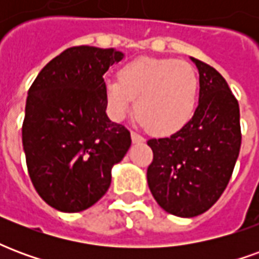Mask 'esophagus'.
Returning a JSON list of instances; mask_svg holds the SVG:
<instances>
[{"label": "esophagus", "mask_w": 259, "mask_h": 259, "mask_svg": "<svg viewBox=\"0 0 259 259\" xmlns=\"http://www.w3.org/2000/svg\"><path fill=\"white\" fill-rule=\"evenodd\" d=\"M130 136H132V141H133V143H143V141H144V139H143L139 133L133 132V130L130 132Z\"/></svg>", "instance_id": "esophagus-1"}]
</instances>
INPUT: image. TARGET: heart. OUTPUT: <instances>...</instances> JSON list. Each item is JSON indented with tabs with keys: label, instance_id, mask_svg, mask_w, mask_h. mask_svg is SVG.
<instances>
[{
	"label": "heart",
	"instance_id": "1",
	"mask_svg": "<svg viewBox=\"0 0 259 259\" xmlns=\"http://www.w3.org/2000/svg\"><path fill=\"white\" fill-rule=\"evenodd\" d=\"M108 109L122 120L135 107L141 126L159 136L178 133L193 118L198 77L193 66L169 58H137L104 84Z\"/></svg>",
	"mask_w": 259,
	"mask_h": 259
}]
</instances>
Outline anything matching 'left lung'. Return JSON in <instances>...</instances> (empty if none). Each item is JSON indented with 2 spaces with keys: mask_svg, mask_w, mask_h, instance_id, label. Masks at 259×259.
<instances>
[{
  "mask_svg": "<svg viewBox=\"0 0 259 259\" xmlns=\"http://www.w3.org/2000/svg\"><path fill=\"white\" fill-rule=\"evenodd\" d=\"M200 73L198 107L183 129L151 139L148 187L159 206L172 215L193 218L208 211L233 174L241 146L239 102L222 74L191 58Z\"/></svg>",
  "mask_w": 259,
  "mask_h": 259,
  "instance_id": "1",
  "label": "left lung"
}]
</instances>
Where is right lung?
Here are the masks:
<instances>
[{"instance_id":"1","label":"right lung","mask_w":259,"mask_h":259,"mask_svg":"<svg viewBox=\"0 0 259 259\" xmlns=\"http://www.w3.org/2000/svg\"><path fill=\"white\" fill-rule=\"evenodd\" d=\"M122 58L113 48H68L29 89L22 126L27 170L38 195L58 211L94 205L132 144L129 130L105 112L104 73Z\"/></svg>"}]
</instances>
